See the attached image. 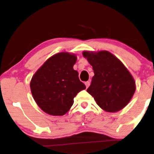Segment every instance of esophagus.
I'll use <instances>...</instances> for the list:
<instances>
[{
  "instance_id": "esophagus-1",
  "label": "esophagus",
  "mask_w": 154,
  "mask_h": 154,
  "mask_svg": "<svg viewBox=\"0 0 154 154\" xmlns=\"http://www.w3.org/2000/svg\"><path fill=\"white\" fill-rule=\"evenodd\" d=\"M90 83H91V82H89V81H87V82H85V86H86V88H87L89 87V85H90Z\"/></svg>"
}]
</instances>
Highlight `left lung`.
<instances>
[{
	"instance_id": "obj_1",
	"label": "left lung",
	"mask_w": 154,
	"mask_h": 154,
	"mask_svg": "<svg viewBox=\"0 0 154 154\" xmlns=\"http://www.w3.org/2000/svg\"><path fill=\"white\" fill-rule=\"evenodd\" d=\"M94 76L88 93L102 109L115 112L127 105L134 94L135 82L122 62L109 52L84 51Z\"/></svg>"
}]
</instances>
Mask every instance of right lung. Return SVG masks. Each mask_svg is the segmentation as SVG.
<instances>
[{
    "label": "right lung",
    "mask_w": 154,
    "mask_h": 154,
    "mask_svg": "<svg viewBox=\"0 0 154 154\" xmlns=\"http://www.w3.org/2000/svg\"><path fill=\"white\" fill-rule=\"evenodd\" d=\"M77 57L60 52L47 59L30 81L31 94L44 112L52 116H63L69 110L74 98L85 85L73 69Z\"/></svg>",
    "instance_id": "obj_1"
}]
</instances>
